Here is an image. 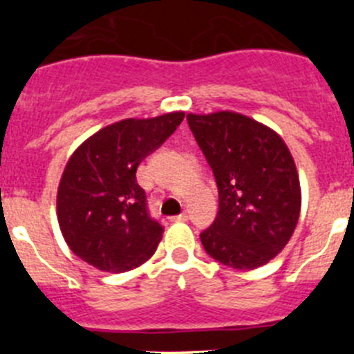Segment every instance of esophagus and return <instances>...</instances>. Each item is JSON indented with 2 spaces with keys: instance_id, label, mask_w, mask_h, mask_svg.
I'll use <instances>...</instances> for the list:
<instances>
[{
  "instance_id": "esophagus-1",
  "label": "esophagus",
  "mask_w": 354,
  "mask_h": 354,
  "mask_svg": "<svg viewBox=\"0 0 354 354\" xmlns=\"http://www.w3.org/2000/svg\"><path fill=\"white\" fill-rule=\"evenodd\" d=\"M188 219H190V216H188L187 212H183V214H180V216L173 217L174 223H185V221H188Z\"/></svg>"
}]
</instances>
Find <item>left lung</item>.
<instances>
[{
	"label": "left lung",
	"mask_w": 354,
	"mask_h": 354,
	"mask_svg": "<svg viewBox=\"0 0 354 354\" xmlns=\"http://www.w3.org/2000/svg\"><path fill=\"white\" fill-rule=\"evenodd\" d=\"M219 192V210L200 233L217 262L250 270L272 260L295 231L301 192L283 138L243 114H187Z\"/></svg>",
	"instance_id": "left-lung-1"
}]
</instances>
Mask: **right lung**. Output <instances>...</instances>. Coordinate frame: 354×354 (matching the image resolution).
<instances>
[{
  "label": "right lung",
  "instance_id": "add662e5",
  "mask_svg": "<svg viewBox=\"0 0 354 354\" xmlns=\"http://www.w3.org/2000/svg\"><path fill=\"white\" fill-rule=\"evenodd\" d=\"M185 113L118 121L85 140L58 188V223L71 252L95 269L124 272L154 255L162 226L151 216L137 167L183 121Z\"/></svg>",
  "mask_w": 354,
  "mask_h": 354
}]
</instances>
